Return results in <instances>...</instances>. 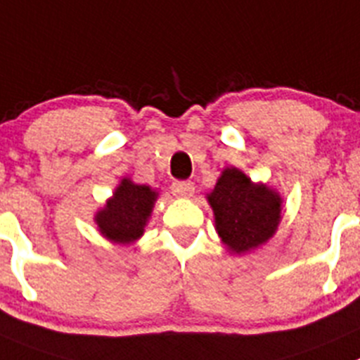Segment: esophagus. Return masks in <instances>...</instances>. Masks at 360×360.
Masks as SVG:
<instances>
[{
  "mask_svg": "<svg viewBox=\"0 0 360 360\" xmlns=\"http://www.w3.org/2000/svg\"><path fill=\"white\" fill-rule=\"evenodd\" d=\"M174 196L178 198H193L194 194V184L193 182H174L171 186Z\"/></svg>",
  "mask_w": 360,
  "mask_h": 360,
  "instance_id": "obj_1",
  "label": "esophagus"
}]
</instances>
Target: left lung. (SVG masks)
Returning <instances> with one entry per match:
<instances>
[{
  "instance_id": "1",
  "label": "left lung",
  "mask_w": 360,
  "mask_h": 360,
  "mask_svg": "<svg viewBox=\"0 0 360 360\" xmlns=\"http://www.w3.org/2000/svg\"><path fill=\"white\" fill-rule=\"evenodd\" d=\"M207 201L214 212L215 231L231 255H248L265 245L281 222L283 196L279 191L252 182L235 166L222 169Z\"/></svg>"
}]
</instances>
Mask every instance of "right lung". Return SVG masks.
Wrapping results in <instances>:
<instances>
[{
	"label": "right lung",
	"mask_w": 360,
	"mask_h": 360,
	"mask_svg": "<svg viewBox=\"0 0 360 360\" xmlns=\"http://www.w3.org/2000/svg\"><path fill=\"white\" fill-rule=\"evenodd\" d=\"M157 198V189L132 182L129 176L122 178L112 196L95 212L94 222L98 233L115 245H132L145 235Z\"/></svg>",
	"instance_id": "right-lung-1"
}]
</instances>
